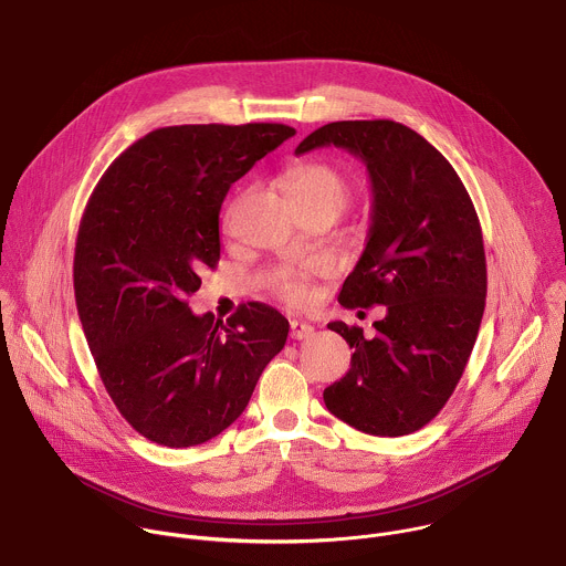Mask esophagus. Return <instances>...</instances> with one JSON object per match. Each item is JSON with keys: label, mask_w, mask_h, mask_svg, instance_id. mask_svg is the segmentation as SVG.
<instances>
[{"label": "esophagus", "mask_w": 566, "mask_h": 566, "mask_svg": "<svg viewBox=\"0 0 566 566\" xmlns=\"http://www.w3.org/2000/svg\"><path fill=\"white\" fill-rule=\"evenodd\" d=\"M311 336H313V327L308 325V322L291 319V338L293 340H304V338H311Z\"/></svg>", "instance_id": "34e87169"}]
</instances>
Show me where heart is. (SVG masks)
<instances>
[{"label":"heart","mask_w":566,"mask_h":566,"mask_svg":"<svg viewBox=\"0 0 566 566\" xmlns=\"http://www.w3.org/2000/svg\"><path fill=\"white\" fill-rule=\"evenodd\" d=\"M286 190L295 206H311V203H329L343 210L349 201L352 188L349 181L340 170L329 164H300L286 172ZM234 214V206L228 210L226 221L230 223ZM327 273V266L319 262H308L302 266H284L273 275V291L289 304L300 306L308 300V286L313 277Z\"/></svg>","instance_id":"1"}]
</instances>
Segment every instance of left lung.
I'll list each match as a JSON object with an SVG mask.
<instances>
[{
	"label": "left lung",
	"mask_w": 566,
	"mask_h": 566,
	"mask_svg": "<svg viewBox=\"0 0 566 566\" xmlns=\"http://www.w3.org/2000/svg\"><path fill=\"white\" fill-rule=\"evenodd\" d=\"M325 145L363 158L374 192L367 247L338 300L385 306V317L371 338L332 322L354 356L322 396L352 428L402 437L443 410L474 347L489 289L479 217L448 158L406 125L329 123L295 154Z\"/></svg>",
	"instance_id": "obj_1"
}]
</instances>
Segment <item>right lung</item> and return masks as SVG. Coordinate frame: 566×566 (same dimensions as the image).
<instances>
[{"label": "right lung", "mask_w": 566, "mask_h": 566, "mask_svg": "<svg viewBox=\"0 0 566 566\" xmlns=\"http://www.w3.org/2000/svg\"><path fill=\"white\" fill-rule=\"evenodd\" d=\"M293 134L282 123L154 129L105 170L80 219V322L114 406L158 446L223 432L286 343L273 306L241 304L223 322L195 315L188 297L219 262L230 186Z\"/></svg>", "instance_id": "obj_1"}]
</instances>
